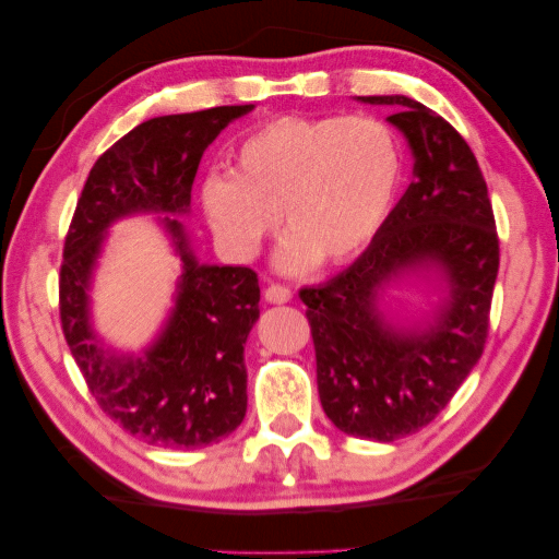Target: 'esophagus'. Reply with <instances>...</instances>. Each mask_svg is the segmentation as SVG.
Instances as JSON below:
<instances>
[{
  "mask_svg": "<svg viewBox=\"0 0 559 559\" xmlns=\"http://www.w3.org/2000/svg\"><path fill=\"white\" fill-rule=\"evenodd\" d=\"M264 299L272 305H285L292 299V289L287 285H277V282H272V285H267V289H264Z\"/></svg>",
  "mask_w": 559,
  "mask_h": 559,
  "instance_id": "1",
  "label": "esophagus"
}]
</instances>
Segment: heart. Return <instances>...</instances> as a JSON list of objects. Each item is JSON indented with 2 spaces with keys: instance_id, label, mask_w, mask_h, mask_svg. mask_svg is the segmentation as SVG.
I'll return each mask as SVG.
<instances>
[{
  "instance_id": "b5f03b06",
  "label": "heart",
  "mask_w": 559,
  "mask_h": 559,
  "mask_svg": "<svg viewBox=\"0 0 559 559\" xmlns=\"http://www.w3.org/2000/svg\"><path fill=\"white\" fill-rule=\"evenodd\" d=\"M402 179V147L388 122L367 115L280 117L257 127L231 154V175H210L202 204L219 242L252 257L274 229L282 270L317 257L345 262L377 235Z\"/></svg>"
}]
</instances>
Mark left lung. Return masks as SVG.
Masks as SVG:
<instances>
[{
  "instance_id": "1",
  "label": "left lung",
  "mask_w": 559,
  "mask_h": 559,
  "mask_svg": "<svg viewBox=\"0 0 559 559\" xmlns=\"http://www.w3.org/2000/svg\"><path fill=\"white\" fill-rule=\"evenodd\" d=\"M362 102L397 107L388 119L407 136L415 179L372 245L299 299L324 415L352 437L392 442L432 423L483 357L500 239L483 171L448 119L402 94ZM417 266L443 272L449 299L425 331H397L379 309L381 289Z\"/></svg>"
}]
</instances>
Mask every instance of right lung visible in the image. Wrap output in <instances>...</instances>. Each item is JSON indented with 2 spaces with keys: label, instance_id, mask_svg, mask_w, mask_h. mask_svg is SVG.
I'll use <instances>...</instances> for the list:
<instances>
[{
  "label": "right lung",
  "instance_id": "1",
  "mask_svg": "<svg viewBox=\"0 0 559 559\" xmlns=\"http://www.w3.org/2000/svg\"><path fill=\"white\" fill-rule=\"evenodd\" d=\"M252 105L154 117L94 162L76 200L59 270V320L92 397L109 419L157 448L194 450L235 432L247 412L245 342L260 317L250 267H210L187 247L182 225L165 217L185 272L177 305L144 357H115L90 328V280L105 229L132 212L190 207L204 150Z\"/></svg>",
  "mask_w": 559,
  "mask_h": 559
}]
</instances>
